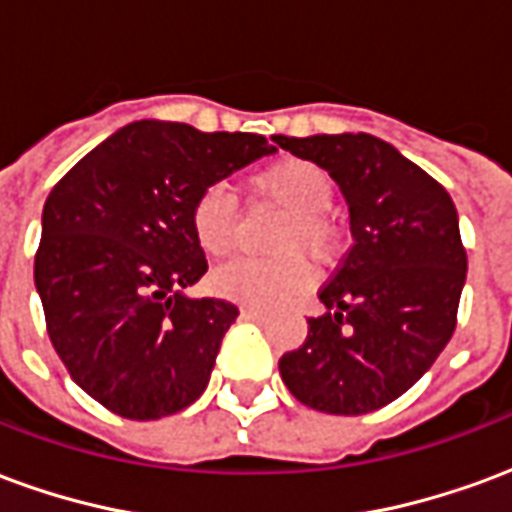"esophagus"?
Instances as JSON below:
<instances>
[{"label": "esophagus", "instance_id": "1", "mask_svg": "<svg viewBox=\"0 0 512 512\" xmlns=\"http://www.w3.org/2000/svg\"><path fill=\"white\" fill-rule=\"evenodd\" d=\"M241 315H244L246 321H263V318H266L263 312L252 310V307H244V310H241Z\"/></svg>", "mask_w": 512, "mask_h": 512}]
</instances>
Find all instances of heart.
<instances>
[{"instance_id":"1","label":"heart","mask_w":512,"mask_h":512,"mask_svg":"<svg viewBox=\"0 0 512 512\" xmlns=\"http://www.w3.org/2000/svg\"><path fill=\"white\" fill-rule=\"evenodd\" d=\"M252 189L263 200L288 211L277 230L279 252L301 249L312 257H326L334 246V227L326 219L334 186L329 172L307 158H282L252 175ZM194 241L208 257H224L235 244V208L222 186L202 189L189 211ZM310 285V268L296 255L255 260L238 257L211 274V290L222 299L255 310H277Z\"/></svg>"}]
</instances>
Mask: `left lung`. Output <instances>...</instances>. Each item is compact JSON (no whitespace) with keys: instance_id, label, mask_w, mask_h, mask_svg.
I'll use <instances>...</instances> for the list:
<instances>
[{"instance_id":"8db88e82","label":"left lung","mask_w":512,"mask_h":512,"mask_svg":"<svg viewBox=\"0 0 512 512\" xmlns=\"http://www.w3.org/2000/svg\"><path fill=\"white\" fill-rule=\"evenodd\" d=\"M343 191L354 246L318 293L307 340L279 359L290 395L356 417L425 376L455 332L466 252L450 194L370 134L274 136Z\"/></svg>"}]
</instances>
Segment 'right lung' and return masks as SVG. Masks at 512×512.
<instances>
[{
  "instance_id": "1",
  "label": "right lung",
  "mask_w": 512,
  "mask_h": 512,
  "mask_svg": "<svg viewBox=\"0 0 512 512\" xmlns=\"http://www.w3.org/2000/svg\"><path fill=\"white\" fill-rule=\"evenodd\" d=\"M271 153L260 134L136 120L51 189L35 288L54 351L101 406L145 422L205 392L238 307L186 296L208 271L191 202Z\"/></svg>"
}]
</instances>
